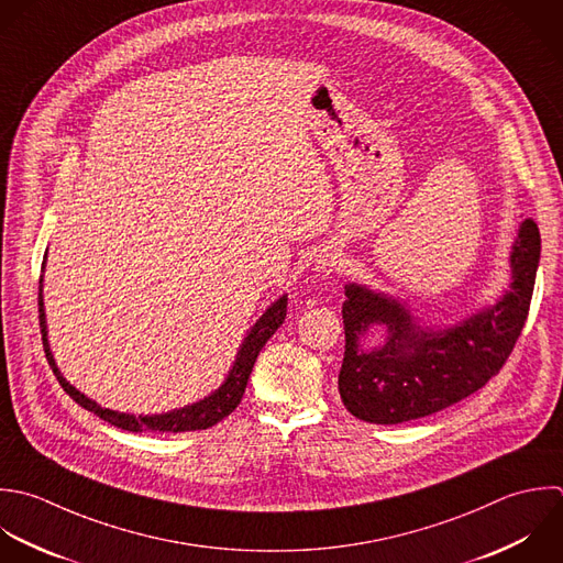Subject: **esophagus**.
I'll list each match as a JSON object with an SVG mask.
<instances>
[{
	"instance_id": "34e87169",
	"label": "esophagus",
	"mask_w": 563,
	"mask_h": 563,
	"mask_svg": "<svg viewBox=\"0 0 563 563\" xmlns=\"http://www.w3.org/2000/svg\"><path fill=\"white\" fill-rule=\"evenodd\" d=\"M344 267H346V258H344V254H342V250H338V247H324L322 252H320V256L316 258V272H320L322 276H329V274H340V272H344Z\"/></svg>"
}]
</instances>
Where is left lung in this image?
<instances>
[{
	"label": "left lung",
	"instance_id": "obj_1",
	"mask_svg": "<svg viewBox=\"0 0 563 563\" xmlns=\"http://www.w3.org/2000/svg\"><path fill=\"white\" fill-rule=\"evenodd\" d=\"M542 239L522 221L511 245L509 289L481 311L445 329L421 327L406 302L349 283L342 305L344 362L338 388L346 410L368 423L395 426L445 410L481 390L511 355L533 298ZM384 325V345L366 352L361 338Z\"/></svg>",
	"mask_w": 563,
	"mask_h": 563
}]
</instances>
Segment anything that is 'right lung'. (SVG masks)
I'll return each instance as SVG.
<instances>
[{"label":"right lung","mask_w":563,"mask_h":563,"mask_svg":"<svg viewBox=\"0 0 563 563\" xmlns=\"http://www.w3.org/2000/svg\"><path fill=\"white\" fill-rule=\"evenodd\" d=\"M47 258V254H45ZM43 269H45V261H43ZM287 316V294H283L276 302H272L263 316L254 322V327L247 331L243 344L239 346L236 360L225 377V382L210 393L208 397L164 412V415H126V412H115L109 408L98 406L96 401H91L89 397H85L80 390H76L58 371L54 355L49 351V342H47V324H45V309H43V276L38 278V324H41V338H43V349H45V357L60 384V388L85 410L93 412L96 417H100L102 421L126 430V432H166V434H177V432H195V430H208L212 426H217L221 419H225L230 412H234V408L241 404L250 373L254 368V362L261 353V349L265 346V342L276 333V329L285 322Z\"/></svg>","instance_id":"add662e5"}]
</instances>
